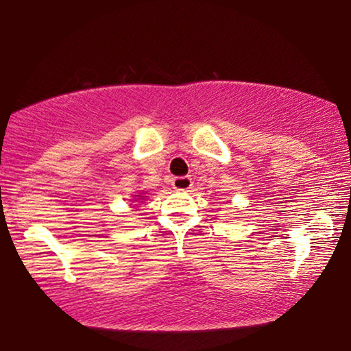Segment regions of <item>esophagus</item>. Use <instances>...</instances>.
I'll use <instances>...</instances> for the list:
<instances>
[{"label":"esophagus","mask_w":351,"mask_h":351,"mask_svg":"<svg viewBox=\"0 0 351 351\" xmlns=\"http://www.w3.org/2000/svg\"><path fill=\"white\" fill-rule=\"evenodd\" d=\"M191 185H193V182H191L190 177H176L172 180V189L177 191H186Z\"/></svg>","instance_id":"obj_1"}]
</instances>
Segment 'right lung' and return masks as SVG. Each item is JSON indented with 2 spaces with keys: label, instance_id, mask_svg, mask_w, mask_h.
<instances>
[{
  "label": "right lung",
  "instance_id": "1",
  "mask_svg": "<svg viewBox=\"0 0 351 351\" xmlns=\"http://www.w3.org/2000/svg\"><path fill=\"white\" fill-rule=\"evenodd\" d=\"M132 208H138V203H143V201H145V198H147V196H145V193H143V191H142V193H137V195H134L132 196Z\"/></svg>",
  "mask_w": 351,
  "mask_h": 351
}]
</instances>
